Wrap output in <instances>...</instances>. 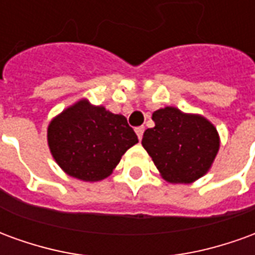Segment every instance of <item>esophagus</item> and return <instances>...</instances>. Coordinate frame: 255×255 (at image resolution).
<instances>
[{"mask_svg": "<svg viewBox=\"0 0 255 255\" xmlns=\"http://www.w3.org/2000/svg\"><path fill=\"white\" fill-rule=\"evenodd\" d=\"M135 132H136L139 140H140V139H142V136H143V132H144V127H143V126H140V127L135 128Z\"/></svg>", "mask_w": 255, "mask_h": 255, "instance_id": "34e87169", "label": "esophagus"}]
</instances>
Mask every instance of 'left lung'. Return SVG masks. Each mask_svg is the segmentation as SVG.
Here are the masks:
<instances>
[{"label":"left lung","instance_id":"8db88e82","mask_svg":"<svg viewBox=\"0 0 255 255\" xmlns=\"http://www.w3.org/2000/svg\"><path fill=\"white\" fill-rule=\"evenodd\" d=\"M142 146L169 183H192L210 169L220 147L219 132L208 119L173 106L153 113Z\"/></svg>","mask_w":255,"mask_h":255}]
</instances>
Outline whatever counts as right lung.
I'll return each instance as SVG.
<instances>
[{"label": "right lung", "instance_id": "right-lung-1", "mask_svg": "<svg viewBox=\"0 0 255 255\" xmlns=\"http://www.w3.org/2000/svg\"><path fill=\"white\" fill-rule=\"evenodd\" d=\"M47 143L67 175L98 182L111 175L138 136L123 115L80 100L50 122Z\"/></svg>", "mask_w": 255, "mask_h": 255}]
</instances>
